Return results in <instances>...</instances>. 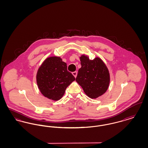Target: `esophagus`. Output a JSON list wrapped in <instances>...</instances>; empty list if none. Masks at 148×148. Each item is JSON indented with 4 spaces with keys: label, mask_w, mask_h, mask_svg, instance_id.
Segmentation results:
<instances>
[{
    "label": "esophagus",
    "mask_w": 148,
    "mask_h": 148,
    "mask_svg": "<svg viewBox=\"0 0 148 148\" xmlns=\"http://www.w3.org/2000/svg\"><path fill=\"white\" fill-rule=\"evenodd\" d=\"M72 74L74 76V77H77V71H74V72L72 73Z\"/></svg>",
    "instance_id": "esophagus-1"
}]
</instances>
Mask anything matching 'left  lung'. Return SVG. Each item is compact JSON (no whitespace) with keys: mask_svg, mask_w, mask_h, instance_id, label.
<instances>
[{"mask_svg":"<svg viewBox=\"0 0 148 148\" xmlns=\"http://www.w3.org/2000/svg\"><path fill=\"white\" fill-rule=\"evenodd\" d=\"M82 67L79 69L76 82L89 98L96 99L104 94L110 83V74L103 61L98 57L90 60L82 55L80 57Z\"/></svg>","mask_w":148,"mask_h":148,"instance_id":"left-lung-1","label":"left lung"}]
</instances>
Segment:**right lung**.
I'll use <instances>...</instances> for the list:
<instances>
[{
  "label": "right lung",
  "instance_id": "right-lung-1",
  "mask_svg": "<svg viewBox=\"0 0 148 148\" xmlns=\"http://www.w3.org/2000/svg\"><path fill=\"white\" fill-rule=\"evenodd\" d=\"M36 78L41 93L54 101L62 98L66 88L75 80L67 71L66 63L58 56L47 58L39 68Z\"/></svg>",
  "mask_w": 148,
  "mask_h": 148
}]
</instances>
